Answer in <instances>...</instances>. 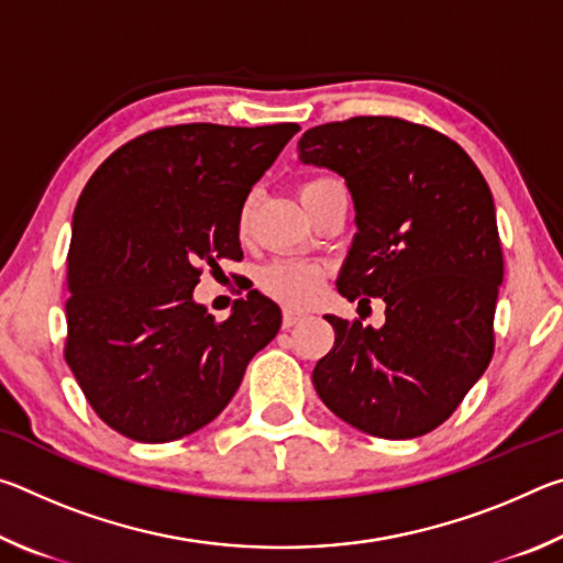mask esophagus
<instances>
[{"label": "esophagus", "instance_id": "34e87169", "mask_svg": "<svg viewBox=\"0 0 563 563\" xmlns=\"http://www.w3.org/2000/svg\"><path fill=\"white\" fill-rule=\"evenodd\" d=\"M302 320H305V312H300V310H285V312H283V328H285V330L295 328V325H298V322H302Z\"/></svg>", "mask_w": 563, "mask_h": 563}]
</instances>
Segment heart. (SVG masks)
Here are the masks:
<instances>
[{
	"label": "heart",
	"mask_w": 563,
	"mask_h": 563,
	"mask_svg": "<svg viewBox=\"0 0 563 563\" xmlns=\"http://www.w3.org/2000/svg\"><path fill=\"white\" fill-rule=\"evenodd\" d=\"M330 178H316L308 180L300 188V198L310 194L312 188L328 184ZM251 216V203H243L241 208V225L247 223ZM322 278H325V268L316 261H302V258H280L265 265L258 275V285L271 295V298L280 300L290 308H302L320 292Z\"/></svg>",
	"instance_id": "1"
}]
</instances>
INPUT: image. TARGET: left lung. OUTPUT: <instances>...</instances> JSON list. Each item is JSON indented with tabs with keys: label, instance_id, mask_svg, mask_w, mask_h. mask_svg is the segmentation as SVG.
I'll list each match as a JSON object with an SVG mask.
<instances>
[{
	"label": "left lung",
	"instance_id": "1",
	"mask_svg": "<svg viewBox=\"0 0 563 563\" xmlns=\"http://www.w3.org/2000/svg\"><path fill=\"white\" fill-rule=\"evenodd\" d=\"M298 154L345 178L355 203L340 295L385 300L383 328L325 316L335 345L318 360L312 385L330 412L365 434L432 432L494 352L504 261L487 180L444 133L393 117L308 129Z\"/></svg>",
	"mask_w": 563,
	"mask_h": 563
}]
</instances>
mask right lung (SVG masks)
<instances>
[{"instance_id": "obj_1", "label": "right lung", "mask_w": 563, "mask_h": 563, "mask_svg": "<svg viewBox=\"0 0 563 563\" xmlns=\"http://www.w3.org/2000/svg\"><path fill=\"white\" fill-rule=\"evenodd\" d=\"M298 123H180L103 161L71 221L66 362L103 422L174 442L223 412L280 308L251 290L223 322L194 300L198 265L243 258L241 208Z\"/></svg>"}]
</instances>
